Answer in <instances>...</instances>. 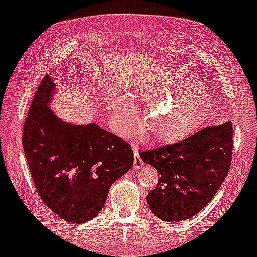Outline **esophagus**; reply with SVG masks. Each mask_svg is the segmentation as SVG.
Returning <instances> with one entry per match:
<instances>
[{
	"mask_svg": "<svg viewBox=\"0 0 257 257\" xmlns=\"http://www.w3.org/2000/svg\"><path fill=\"white\" fill-rule=\"evenodd\" d=\"M133 153H135V160H133V166H135V170H139V168L143 167V161L139 157L138 149L136 146H133Z\"/></svg>",
	"mask_w": 257,
	"mask_h": 257,
	"instance_id": "1",
	"label": "esophagus"
}]
</instances>
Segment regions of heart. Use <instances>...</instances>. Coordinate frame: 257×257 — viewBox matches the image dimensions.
Returning <instances> with one entry per match:
<instances>
[{"label": "heart", "instance_id": "heart-1", "mask_svg": "<svg viewBox=\"0 0 257 257\" xmlns=\"http://www.w3.org/2000/svg\"><path fill=\"white\" fill-rule=\"evenodd\" d=\"M125 98L110 101V113L119 135L128 137L137 130L133 104H147L140 130L149 142L175 143L196 131L205 121L209 101L202 83L178 71L156 73L136 82Z\"/></svg>", "mask_w": 257, "mask_h": 257}]
</instances>
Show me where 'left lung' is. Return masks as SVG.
Wrapping results in <instances>:
<instances>
[{
    "instance_id": "obj_1",
    "label": "left lung",
    "mask_w": 257,
    "mask_h": 257,
    "mask_svg": "<svg viewBox=\"0 0 257 257\" xmlns=\"http://www.w3.org/2000/svg\"><path fill=\"white\" fill-rule=\"evenodd\" d=\"M233 126H208L171 145L139 156L159 173L147 205L158 219L179 222L206 207L226 179L231 161Z\"/></svg>"
}]
</instances>
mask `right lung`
I'll return each instance as SVG.
<instances>
[{
	"label": "right lung",
	"instance_id": "obj_1",
	"mask_svg": "<svg viewBox=\"0 0 257 257\" xmlns=\"http://www.w3.org/2000/svg\"><path fill=\"white\" fill-rule=\"evenodd\" d=\"M56 84L45 75L23 130V150L43 202L63 220L84 223L103 209L108 189L133 166L131 146L98 124L75 125L50 107Z\"/></svg>",
	"mask_w": 257,
	"mask_h": 257
}]
</instances>
